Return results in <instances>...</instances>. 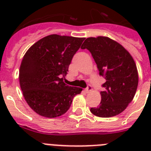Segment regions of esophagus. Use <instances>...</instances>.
I'll use <instances>...</instances> for the list:
<instances>
[{
	"instance_id": "34e87169",
	"label": "esophagus",
	"mask_w": 151,
	"mask_h": 151,
	"mask_svg": "<svg viewBox=\"0 0 151 151\" xmlns=\"http://www.w3.org/2000/svg\"><path fill=\"white\" fill-rule=\"evenodd\" d=\"M91 91H92V87L90 85H88V87L85 88V91H86V93H89V92Z\"/></svg>"
}]
</instances>
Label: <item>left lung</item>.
Segmentation results:
<instances>
[{
	"mask_svg": "<svg viewBox=\"0 0 151 151\" xmlns=\"http://www.w3.org/2000/svg\"><path fill=\"white\" fill-rule=\"evenodd\" d=\"M81 48L91 52L100 76L106 79L101 104L91 108V112L103 118L118 115L132 102L138 88V70L132 57L120 44L104 36L86 38Z\"/></svg>",
	"mask_w": 151,
	"mask_h": 151,
	"instance_id": "1",
	"label": "left lung"
}]
</instances>
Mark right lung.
Here are the masks:
<instances>
[{
	"label": "right lung",
	"instance_id": "right-lung-1",
	"mask_svg": "<svg viewBox=\"0 0 151 151\" xmlns=\"http://www.w3.org/2000/svg\"><path fill=\"white\" fill-rule=\"evenodd\" d=\"M85 38L50 35L26 51L19 69L24 98L35 113L55 118L67 112L82 88L63 82L73 56Z\"/></svg>",
	"mask_w": 151,
	"mask_h": 151
}]
</instances>
